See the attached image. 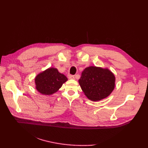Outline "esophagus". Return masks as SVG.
<instances>
[{
    "label": "esophagus",
    "mask_w": 148,
    "mask_h": 148,
    "mask_svg": "<svg viewBox=\"0 0 148 148\" xmlns=\"http://www.w3.org/2000/svg\"><path fill=\"white\" fill-rule=\"evenodd\" d=\"M68 78L69 79H74V76H73V75H68Z\"/></svg>",
    "instance_id": "34e87169"
}]
</instances>
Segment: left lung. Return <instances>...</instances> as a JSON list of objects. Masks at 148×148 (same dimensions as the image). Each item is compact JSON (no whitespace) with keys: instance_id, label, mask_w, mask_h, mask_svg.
Returning a JSON list of instances; mask_svg holds the SVG:
<instances>
[{"instance_id":"obj_1","label":"left lung","mask_w":148,"mask_h":148,"mask_svg":"<svg viewBox=\"0 0 148 148\" xmlns=\"http://www.w3.org/2000/svg\"><path fill=\"white\" fill-rule=\"evenodd\" d=\"M78 81L87 98L97 102L106 99L112 92L116 77L108 68L89 66L84 69Z\"/></svg>"}]
</instances>
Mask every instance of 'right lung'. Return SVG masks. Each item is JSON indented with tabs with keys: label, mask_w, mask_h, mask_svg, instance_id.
<instances>
[{
	"label": "right lung",
	"mask_w": 148,
	"mask_h": 148,
	"mask_svg": "<svg viewBox=\"0 0 148 148\" xmlns=\"http://www.w3.org/2000/svg\"><path fill=\"white\" fill-rule=\"evenodd\" d=\"M68 79L64 74L60 73L58 69L49 67L35 77L36 89L44 95H51L62 87Z\"/></svg>",
	"instance_id": "add662e5"
}]
</instances>
